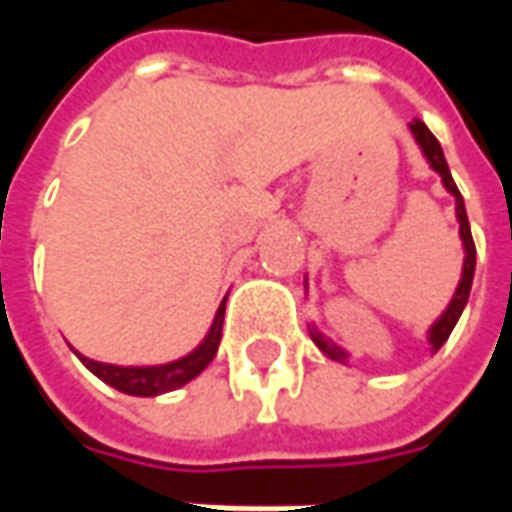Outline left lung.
<instances>
[{
	"instance_id": "left-lung-1",
	"label": "left lung",
	"mask_w": 512,
	"mask_h": 512,
	"mask_svg": "<svg viewBox=\"0 0 512 512\" xmlns=\"http://www.w3.org/2000/svg\"><path fill=\"white\" fill-rule=\"evenodd\" d=\"M408 128H411V134H414V139H417L419 150H422V156H425V161L430 164V169H433V172H439L444 189L450 191L452 197H455V216H458V224H461V227H458V233H461V244H463L461 279H458V288H455V293H452L447 310L441 312L439 318L430 323V329H428V345H430V351L436 354L441 345L447 343V337L452 334L455 323H458V318H461L463 307H466V301H469V290H472V279H474V263H477V249H474L472 230H469V219H466V205H463L461 191H458L455 180H452L450 167H447V158H444V150H441L439 139L430 134V128L425 126L422 120L408 123ZM304 282H307V279H304ZM310 337H312V343L318 345L329 359L340 362V365L348 362V351L340 348L337 343H332V340H329V337H326L315 323H310Z\"/></svg>"
}]
</instances>
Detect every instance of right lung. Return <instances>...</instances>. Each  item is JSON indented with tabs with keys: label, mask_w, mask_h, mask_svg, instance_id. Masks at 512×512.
Returning a JSON list of instances; mask_svg holds the SVG:
<instances>
[{
	"label": "right lung",
	"mask_w": 512,
	"mask_h": 512,
	"mask_svg": "<svg viewBox=\"0 0 512 512\" xmlns=\"http://www.w3.org/2000/svg\"><path fill=\"white\" fill-rule=\"evenodd\" d=\"M224 304H227V296L219 304V310L213 315V323L208 334L202 337V343L189 351L186 356H180L175 362H167V365H106V362H95V359H87L79 351L73 354L82 359V365L98 376L104 384L115 386L117 392L134 397H156L164 395V392H172V389H180L183 384H189L191 378H197L211 365L213 356L219 351V343H222V323H224Z\"/></svg>",
	"instance_id": "right-lung-1"
}]
</instances>
